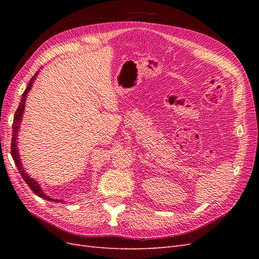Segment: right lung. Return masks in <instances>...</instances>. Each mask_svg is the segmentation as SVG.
I'll return each mask as SVG.
<instances>
[{
    "label": "right lung",
    "mask_w": 259,
    "mask_h": 259,
    "mask_svg": "<svg viewBox=\"0 0 259 259\" xmlns=\"http://www.w3.org/2000/svg\"><path fill=\"white\" fill-rule=\"evenodd\" d=\"M37 73L38 71L32 76V79L30 80L28 86L26 91L23 92L22 96H21V100L19 103V106H18V109L16 110V112H15V115H14V122H13V137H12V145H11V153H12V156H13V160L15 162V164H16V166L19 170V173L21 175V177L23 178V180H25L26 184L30 187V189L32 190L37 197H40L42 199H45L48 201H52V202H65L64 200H58V199H52L50 198L48 194H45L42 190V188L40 187V185H38V183L36 182V180L34 178H31L29 176V174L27 173V171L25 170V168H23V165L21 163V159H20V155H19V152H18V134H19V128H20V123L22 121V115H23V111H25V106H26V99H27V95L28 93L30 92V90L32 89V85H33V82L35 80V77L37 76Z\"/></svg>",
    "instance_id": "obj_1"
}]
</instances>
